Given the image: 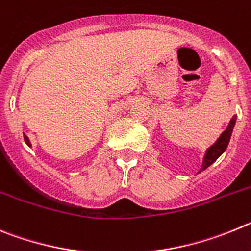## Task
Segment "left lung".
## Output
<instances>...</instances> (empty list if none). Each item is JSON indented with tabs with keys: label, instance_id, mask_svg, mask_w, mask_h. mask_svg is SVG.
<instances>
[{
	"label": "left lung",
	"instance_id": "8db88e82",
	"mask_svg": "<svg viewBox=\"0 0 251 251\" xmlns=\"http://www.w3.org/2000/svg\"><path fill=\"white\" fill-rule=\"evenodd\" d=\"M235 123H236V116L234 115V116L231 117L230 123L227 124V127L225 128L224 132H221V135L218 137V140H216L213 145L210 146V148L206 149V151H205V155H204V159H202V165H201V169H200V171H202V170H205V169L209 168L210 165L214 164V162H215L216 160H218L219 157L223 155V153H224V151L226 150L227 145H229V141H230V137H231L232 130H234V127H235ZM200 171H199V173H200Z\"/></svg>",
	"mask_w": 251,
	"mask_h": 251
}]
</instances>
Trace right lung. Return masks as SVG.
Returning <instances> with one entry per match:
<instances>
[{
	"mask_svg": "<svg viewBox=\"0 0 251 251\" xmlns=\"http://www.w3.org/2000/svg\"><path fill=\"white\" fill-rule=\"evenodd\" d=\"M24 137H25V141H26L27 146H30V148H32V144H31V141H30V139H28V136H26V135L24 134Z\"/></svg>",
	"mask_w": 251,
	"mask_h": 251,
	"instance_id": "1",
	"label": "right lung"
}]
</instances>
